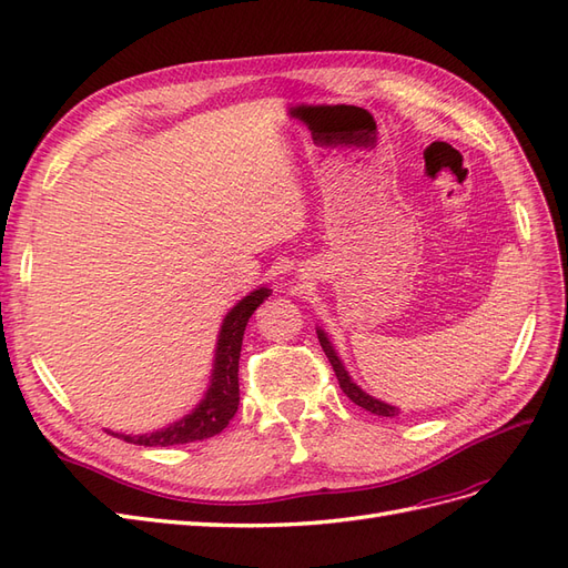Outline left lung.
Listing matches in <instances>:
<instances>
[{
	"label": "left lung",
	"mask_w": 568,
	"mask_h": 568,
	"mask_svg": "<svg viewBox=\"0 0 568 568\" xmlns=\"http://www.w3.org/2000/svg\"><path fill=\"white\" fill-rule=\"evenodd\" d=\"M317 338H320V343H322V351H324V355L329 357V363H332V367H334V374H336V379H338L341 390L346 393L348 398H351L355 405L365 407L367 412H372V415H382V417H395V415H398V407H393V405H388V403H382V400L372 398L369 393H365V390L359 388L357 384H353V379L348 376L346 367H343V363L338 359V355H336L334 346H332L329 338H326V334H324L322 329H317Z\"/></svg>",
	"instance_id": "1"
}]
</instances>
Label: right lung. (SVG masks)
I'll return each mask as SVG.
<instances>
[{
    "label": "right lung",
    "instance_id": "add662e5",
    "mask_svg": "<svg viewBox=\"0 0 568 568\" xmlns=\"http://www.w3.org/2000/svg\"><path fill=\"white\" fill-rule=\"evenodd\" d=\"M270 294L272 288L267 286L251 291V294L239 301L227 313V317L222 320L211 386L205 390L203 400L189 412L186 417L153 434H142V436H125V434H113V432L111 434L134 445H146V448H153V445L165 448V445L194 443V440H203L220 434L239 409V355H242L246 324L255 313V307L261 305Z\"/></svg>",
    "mask_w": 568,
    "mask_h": 568
}]
</instances>
